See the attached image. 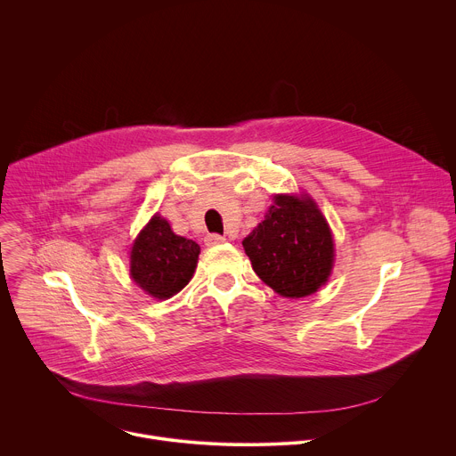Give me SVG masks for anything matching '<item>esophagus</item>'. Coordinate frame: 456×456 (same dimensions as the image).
<instances>
[{
	"instance_id": "34e87169",
	"label": "esophagus",
	"mask_w": 456,
	"mask_h": 456,
	"mask_svg": "<svg viewBox=\"0 0 456 456\" xmlns=\"http://www.w3.org/2000/svg\"><path fill=\"white\" fill-rule=\"evenodd\" d=\"M204 241H206L208 247H215V245L224 243V241H225V236H222V234H208V236L204 238Z\"/></svg>"
}]
</instances>
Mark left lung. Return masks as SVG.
Instances as JSON below:
<instances>
[{"instance_id": "obj_1", "label": "left lung", "mask_w": 456, "mask_h": 456, "mask_svg": "<svg viewBox=\"0 0 456 456\" xmlns=\"http://www.w3.org/2000/svg\"><path fill=\"white\" fill-rule=\"evenodd\" d=\"M254 273L285 297H305L327 283L334 240L310 199L280 194L265 220L243 241Z\"/></svg>"}]
</instances>
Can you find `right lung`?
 <instances>
[{
    "label": "right lung",
    "instance_id": "add662e5",
    "mask_svg": "<svg viewBox=\"0 0 456 456\" xmlns=\"http://www.w3.org/2000/svg\"><path fill=\"white\" fill-rule=\"evenodd\" d=\"M199 254L197 241L175 234L169 224L155 215L134 243L129 273L148 294L167 299L189 283Z\"/></svg>",
    "mask_w": 456,
    "mask_h": 456
}]
</instances>
